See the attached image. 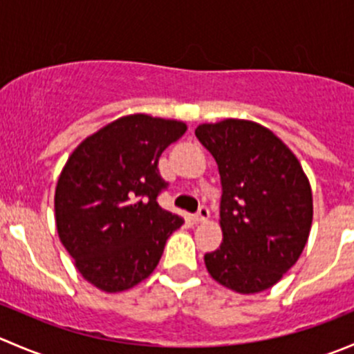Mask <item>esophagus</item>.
Segmentation results:
<instances>
[{
  "instance_id": "obj_1",
  "label": "esophagus",
  "mask_w": 354,
  "mask_h": 354,
  "mask_svg": "<svg viewBox=\"0 0 354 354\" xmlns=\"http://www.w3.org/2000/svg\"><path fill=\"white\" fill-rule=\"evenodd\" d=\"M209 217H210L209 209H207L205 205H202L198 209V212L195 214V223H205V221H209Z\"/></svg>"
}]
</instances>
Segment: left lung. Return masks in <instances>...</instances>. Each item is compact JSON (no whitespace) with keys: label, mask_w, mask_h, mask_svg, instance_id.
Here are the masks:
<instances>
[{"label":"left lung","mask_w":354,"mask_h":354,"mask_svg":"<svg viewBox=\"0 0 354 354\" xmlns=\"http://www.w3.org/2000/svg\"><path fill=\"white\" fill-rule=\"evenodd\" d=\"M195 135L216 159L223 187V243L203 257L207 270L231 291H266L298 262L308 241V178L288 145L255 121L203 123Z\"/></svg>","instance_id":"8db88e82"}]
</instances>
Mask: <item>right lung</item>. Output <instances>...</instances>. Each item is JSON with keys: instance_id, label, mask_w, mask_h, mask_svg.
<instances>
[{"instance_id": "obj_1", "label": "right lung", "mask_w": 354, "mask_h": 354, "mask_svg": "<svg viewBox=\"0 0 354 354\" xmlns=\"http://www.w3.org/2000/svg\"><path fill=\"white\" fill-rule=\"evenodd\" d=\"M187 124L149 114H128L85 138L58 178V236L85 281L121 292L147 279L167 238L183 224L160 209L166 188L157 162Z\"/></svg>"}]
</instances>
